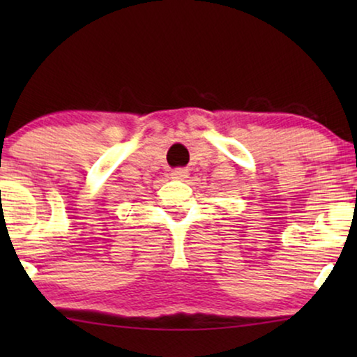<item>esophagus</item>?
<instances>
[{
  "label": "esophagus",
  "instance_id": "esophagus-1",
  "mask_svg": "<svg viewBox=\"0 0 357 357\" xmlns=\"http://www.w3.org/2000/svg\"><path fill=\"white\" fill-rule=\"evenodd\" d=\"M172 175L174 178H178V180H182V178H187L188 177V169H185V167H178V169H174L172 170Z\"/></svg>",
  "mask_w": 357,
  "mask_h": 357
}]
</instances>
